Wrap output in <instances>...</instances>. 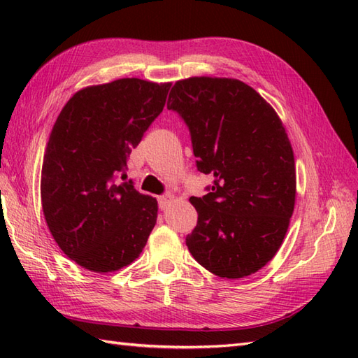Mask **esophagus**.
I'll return each mask as SVG.
<instances>
[{
    "label": "esophagus",
    "mask_w": 358,
    "mask_h": 358,
    "mask_svg": "<svg viewBox=\"0 0 358 358\" xmlns=\"http://www.w3.org/2000/svg\"><path fill=\"white\" fill-rule=\"evenodd\" d=\"M173 201V195H162L158 196V208L164 210L171 206V203Z\"/></svg>",
    "instance_id": "34e87169"
}]
</instances>
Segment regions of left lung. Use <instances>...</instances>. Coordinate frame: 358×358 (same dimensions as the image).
<instances>
[{
	"label": "left lung",
	"mask_w": 358,
	"mask_h": 358,
	"mask_svg": "<svg viewBox=\"0 0 358 358\" xmlns=\"http://www.w3.org/2000/svg\"><path fill=\"white\" fill-rule=\"evenodd\" d=\"M167 109L191 132L196 169L215 177L206 195L189 200L199 212L189 252L218 277H248L277 254L294 212L295 162L283 123L234 78L177 81Z\"/></svg>",
	"instance_id": "obj_1"
}]
</instances>
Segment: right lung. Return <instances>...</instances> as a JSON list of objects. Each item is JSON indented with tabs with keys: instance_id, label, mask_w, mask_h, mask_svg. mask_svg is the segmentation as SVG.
I'll return each instance as SVG.
<instances>
[{
	"instance_id": "add662e5",
	"label": "right lung",
	"mask_w": 358,
	"mask_h": 358,
	"mask_svg": "<svg viewBox=\"0 0 358 358\" xmlns=\"http://www.w3.org/2000/svg\"><path fill=\"white\" fill-rule=\"evenodd\" d=\"M171 83L121 78L78 90L53 124L41 171L45 223L85 269L131 264L157 223V200L126 175L127 157L162 113Z\"/></svg>"
}]
</instances>
